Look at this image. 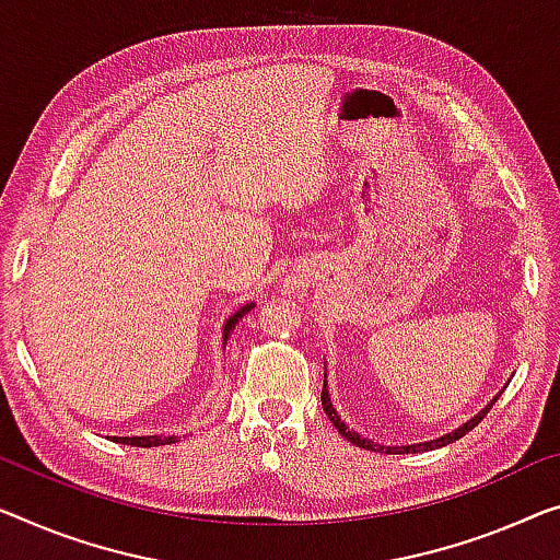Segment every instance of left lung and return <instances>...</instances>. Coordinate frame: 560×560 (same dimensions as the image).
Returning <instances> with one entry per match:
<instances>
[{
	"instance_id": "1",
	"label": "left lung",
	"mask_w": 560,
	"mask_h": 560,
	"mask_svg": "<svg viewBox=\"0 0 560 560\" xmlns=\"http://www.w3.org/2000/svg\"><path fill=\"white\" fill-rule=\"evenodd\" d=\"M498 402V397H493L490 399V405H486L482 407V410L472 417V420H467L463 428H457L455 432H447V435H442V438H438V440H430V442H420V445H402V447H387V445H377V442H372V440H366V438H362L360 432H354V430H349L347 424H345V420H341V417L337 415V410H334V405H331V399H329V389H327V374H324V387H322V407H324V412L329 415V420H331V424L334 428L339 430V435L341 438H347L349 442H352V445H357V447H364V450H372V453H387V455H405V453H420V450H438V447H445V445H450V442H455V440H460L465 432H470L475 424H480V420L482 417H486L488 412H490V407H493Z\"/></svg>"
}]
</instances>
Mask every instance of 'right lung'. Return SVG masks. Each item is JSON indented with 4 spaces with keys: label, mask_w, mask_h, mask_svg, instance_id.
<instances>
[{
    "label": "right lung",
    "mask_w": 560,
    "mask_h": 560,
    "mask_svg": "<svg viewBox=\"0 0 560 560\" xmlns=\"http://www.w3.org/2000/svg\"><path fill=\"white\" fill-rule=\"evenodd\" d=\"M254 304H246L241 306L236 314L229 316L226 327H223V347H226V341L231 337V331L236 329V324L241 316H246L248 312H252ZM178 438L175 435H143V438H113V442H120V445H132V447H158V445H171V442H175Z\"/></svg>",
    "instance_id": "right-lung-1"
}]
</instances>
